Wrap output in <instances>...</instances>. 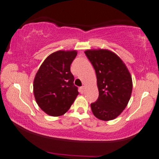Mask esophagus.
Listing matches in <instances>:
<instances>
[{
    "label": "esophagus",
    "mask_w": 159,
    "mask_h": 159,
    "mask_svg": "<svg viewBox=\"0 0 159 159\" xmlns=\"http://www.w3.org/2000/svg\"><path fill=\"white\" fill-rule=\"evenodd\" d=\"M84 89H85V87H84V86L81 87H80V93H81V94L84 93Z\"/></svg>",
    "instance_id": "esophagus-1"
}]
</instances>
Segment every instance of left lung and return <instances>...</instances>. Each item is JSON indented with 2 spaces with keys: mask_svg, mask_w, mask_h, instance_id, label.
<instances>
[{
  "mask_svg": "<svg viewBox=\"0 0 159 159\" xmlns=\"http://www.w3.org/2000/svg\"><path fill=\"white\" fill-rule=\"evenodd\" d=\"M85 54L95 69L99 97L91 103L94 116L102 120L116 118L129 102L132 77L118 55L107 49H89Z\"/></svg>",
  "mask_w": 159,
  "mask_h": 159,
  "instance_id": "8db88e82",
  "label": "left lung"
}]
</instances>
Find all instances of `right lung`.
Segmentation results:
<instances>
[{"label":"right lung","instance_id":"1","mask_svg":"<svg viewBox=\"0 0 159 159\" xmlns=\"http://www.w3.org/2000/svg\"><path fill=\"white\" fill-rule=\"evenodd\" d=\"M77 52L57 51L43 61L34 80V94L39 106L51 116H62L78 95L70 65Z\"/></svg>","mask_w":159,"mask_h":159}]
</instances>
